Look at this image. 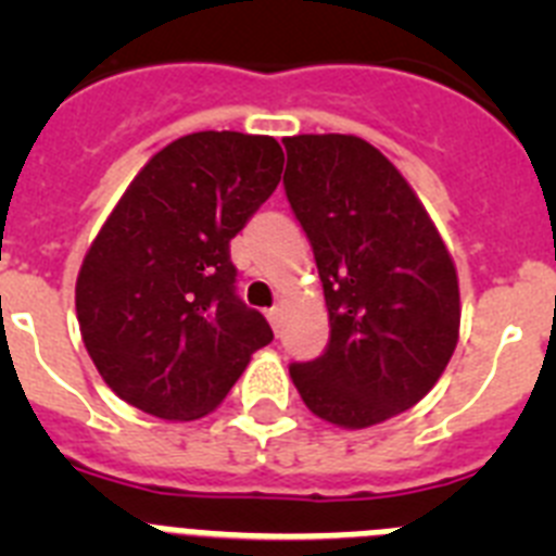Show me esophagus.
I'll return each mask as SVG.
<instances>
[{
	"instance_id": "obj_1",
	"label": "esophagus",
	"mask_w": 556,
	"mask_h": 556,
	"mask_svg": "<svg viewBox=\"0 0 556 556\" xmlns=\"http://www.w3.org/2000/svg\"><path fill=\"white\" fill-rule=\"evenodd\" d=\"M267 320H269V326L275 328V333H278V328H281V308L278 306H273L267 312Z\"/></svg>"
}]
</instances>
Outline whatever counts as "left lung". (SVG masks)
<instances>
[{
  "label": "left lung",
  "instance_id": "obj_1",
  "mask_svg": "<svg viewBox=\"0 0 556 556\" xmlns=\"http://www.w3.org/2000/svg\"><path fill=\"white\" fill-rule=\"evenodd\" d=\"M287 198L326 292L331 342L289 376L339 429H370L429 395L459 339V278L406 178L345 132L283 139Z\"/></svg>",
  "mask_w": 556,
  "mask_h": 556
}]
</instances>
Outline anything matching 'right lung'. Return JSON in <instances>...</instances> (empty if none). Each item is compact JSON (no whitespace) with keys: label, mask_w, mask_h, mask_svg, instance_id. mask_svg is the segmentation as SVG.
<instances>
[{"label":"right lung","mask_w":556,"mask_h":556,"mask_svg":"<svg viewBox=\"0 0 556 556\" xmlns=\"http://www.w3.org/2000/svg\"><path fill=\"white\" fill-rule=\"evenodd\" d=\"M273 136L203 130L155 152L113 205L77 273L83 342L125 404L198 420L273 342L233 294L230 239L275 191Z\"/></svg>","instance_id":"obj_1"}]
</instances>
